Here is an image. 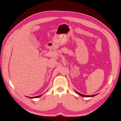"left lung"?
Instances as JSON below:
<instances>
[{
    "label": "left lung",
    "instance_id": "1",
    "mask_svg": "<svg viewBox=\"0 0 121 121\" xmlns=\"http://www.w3.org/2000/svg\"><path fill=\"white\" fill-rule=\"evenodd\" d=\"M75 92H76L77 93V94H78L79 95H80V96H83V97H93V96H94L96 95H97V94H95V95H84V94H81V93H79L78 92H77V91H75Z\"/></svg>",
    "mask_w": 121,
    "mask_h": 121
}]
</instances>
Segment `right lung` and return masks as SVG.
I'll return each mask as SVG.
<instances>
[{"label":"right lung","instance_id":"add662e5","mask_svg":"<svg viewBox=\"0 0 121 121\" xmlns=\"http://www.w3.org/2000/svg\"><path fill=\"white\" fill-rule=\"evenodd\" d=\"M42 95H38V96H34V97H28V96H27V97L29 98H37V97H40L41 96H42Z\"/></svg>","mask_w":121,"mask_h":121}]
</instances>
